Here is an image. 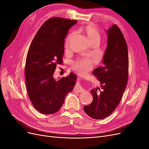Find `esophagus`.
Wrapping results in <instances>:
<instances>
[{
    "mask_svg": "<svg viewBox=\"0 0 149 149\" xmlns=\"http://www.w3.org/2000/svg\"><path fill=\"white\" fill-rule=\"evenodd\" d=\"M79 79H81V78H79ZM74 91L78 93H82L84 91V89L81 87V86L79 84H78L77 85H76V86L74 88Z\"/></svg>",
    "mask_w": 149,
    "mask_h": 149,
    "instance_id": "obj_1",
    "label": "esophagus"
}]
</instances>
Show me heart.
Instances as JSON below:
<instances>
[{
  "label": "heart",
  "mask_w": 149,
  "mask_h": 149,
  "mask_svg": "<svg viewBox=\"0 0 149 149\" xmlns=\"http://www.w3.org/2000/svg\"><path fill=\"white\" fill-rule=\"evenodd\" d=\"M84 33L86 35L89 41L91 42L94 41H100L101 39V35L97 29L92 25H88L83 29ZM73 33H70L66 38V46L68 47V43L73 37ZM96 61L95 58H82L76 61L73 66V69L79 74H84L91 70L93 65Z\"/></svg>",
  "instance_id": "b5f03b06"
}]
</instances>
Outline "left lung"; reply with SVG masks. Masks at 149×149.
<instances>
[{
    "label": "left lung",
    "mask_w": 149,
    "mask_h": 149,
    "mask_svg": "<svg viewBox=\"0 0 149 149\" xmlns=\"http://www.w3.org/2000/svg\"><path fill=\"white\" fill-rule=\"evenodd\" d=\"M107 45L103 56V66L93 73L101 83V91H91L93 100L84 107L86 113L95 119H102L111 114L118 107L127 84L129 58L127 45L124 35L116 24L108 29Z\"/></svg>",
    "instance_id": "1"
}]
</instances>
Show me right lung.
<instances>
[{"label":"right lung","mask_w":149,"mask_h":149,"mask_svg":"<svg viewBox=\"0 0 149 149\" xmlns=\"http://www.w3.org/2000/svg\"><path fill=\"white\" fill-rule=\"evenodd\" d=\"M76 23L64 18H51L40 28L29 47L25 68L26 89L33 106L42 114L59 111L76 84L77 77L73 73L58 80L53 74L56 66L63 63L68 30Z\"/></svg>","instance_id":"add662e5"}]
</instances>
